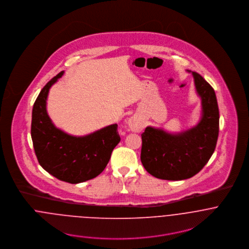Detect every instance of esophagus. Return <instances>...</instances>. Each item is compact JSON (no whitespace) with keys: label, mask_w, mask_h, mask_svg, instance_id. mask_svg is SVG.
<instances>
[{"label":"esophagus","mask_w":249,"mask_h":249,"mask_svg":"<svg viewBox=\"0 0 249 249\" xmlns=\"http://www.w3.org/2000/svg\"><path fill=\"white\" fill-rule=\"evenodd\" d=\"M127 124L129 130L132 132H140L142 129V123L138 121L136 118H130Z\"/></svg>","instance_id":"34e87169"}]
</instances>
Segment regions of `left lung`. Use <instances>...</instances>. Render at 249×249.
<instances>
[{
    "instance_id": "8db88e82",
    "label": "left lung",
    "mask_w": 249,
    "mask_h": 249,
    "mask_svg": "<svg viewBox=\"0 0 249 249\" xmlns=\"http://www.w3.org/2000/svg\"><path fill=\"white\" fill-rule=\"evenodd\" d=\"M191 72L201 100L199 122L180 132L146 126L142 134L141 162L145 171L164 180L193 178L207 164L218 136L219 113L212 86L197 72Z\"/></svg>"
}]
</instances>
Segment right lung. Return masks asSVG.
<instances>
[{
    "instance_id": "right-lung-1",
    "label": "right lung",
    "mask_w": 249,
    "mask_h": 249,
    "mask_svg": "<svg viewBox=\"0 0 249 249\" xmlns=\"http://www.w3.org/2000/svg\"><path fill=\"white\" fill-rule=\"evenodd\" d=\"M60 71L41 90L33 108L32 139L40 166L53 177L77 184L98 177L121 141L118 124H110L84 136H73L56 127L47 112L51 87Z\"/></svg>"
}]
</instances>
